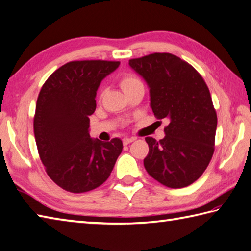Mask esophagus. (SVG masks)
Instances as JSON below:
<instances>
[{
  "mask_svg": "<svg viewBox=\"0 0 251 251\" xmlns=\"http://www.w3.org/2000/svg\"><path fill=\"white\" fill-rule=\"evenodd\" d=\"M133 141H135V137H125L124 140H122V142H124V145H127L130 144V143H132Z\"/></svg>",
  "mask_w": 251,
  "mask_h": 251,
  "instance_id": "1",
  "label": "esophagus"
}]
</instances>
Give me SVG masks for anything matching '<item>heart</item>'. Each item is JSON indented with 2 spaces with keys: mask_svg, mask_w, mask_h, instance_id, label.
<instances>
[{
  "mask_svg": "<svg viewBox=\"0 0 251 251\" xmlns=\"http://www.w3.org/2000/svg\"><path fill=\"white\" fill-rule=\"evenodd\" d=\"M119 84L122 88V90L125 91V93L127 91H130L134 88H137V86H144L143 85L142 80L139 78V76L135 75L134 74H126L120 78ZM103 96V91H100V99H101Z\"/></svg>",
  "mask_w": 251,
  "mask_h": 251,
  "instance_id": "obj_1",
  "label": "heart"
}]
</instances>
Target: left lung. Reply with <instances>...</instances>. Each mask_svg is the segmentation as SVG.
Returning <instances> with one entry per match:
<instances>
[{"label": "left lung", "mask_w": 251, "mask_h": 251, "mask_svg": "<svg viewBox=\"0 0 251 251\" xmlns=\"http://www.w3.org/2000/svg\"><path fill=\"white\" fill-rule=\"evenodd\" d=\"M129 64L150 86L156 118L170 121L165 139L145 137L146 171L167 187L191 185L214 152L218 118L206 82L192 65L170 53L150 54Z\"/></svg>", "instance_id": "8db88e82"}]
</instances>
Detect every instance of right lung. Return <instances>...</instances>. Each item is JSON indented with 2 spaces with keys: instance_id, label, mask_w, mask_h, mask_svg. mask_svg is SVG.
I'll return each instance as SVG.
<instances>
[{
  "instance_id": "obj_1",
  "label": "right lung",
  "mask_w": 251,
  "mask_h": 251,
  "mask_svg": "<svg viewBox=\"0 0 251 251\" xmlns=\"http://www.w3.org/2000/svg\"><path fill=\"white\" fill-rule=\"evenodd\" d=\"M120 61H69L50 75L38 96L33 130L48 176L70 193L100 186L122 151V141L92 140L89 116L96 108L100 81Z\"/></svg>"
}]
</instances>
